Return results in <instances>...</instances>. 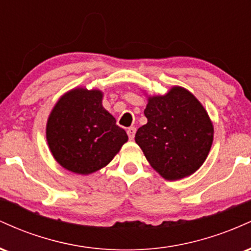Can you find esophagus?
<instances>
[{
  "instance_id": "obj_1",
  "label": "esophagus",
  "mask_w": 251,
  "mask_h": 251,
  "mask_svg": "<svg viewBox=\"0 0 251 251\" xmlns=\"http://www.w3.org/2000/svg\"><path fill=\"white\" fill-rule=\"evenodd\" d=\"M135 131H137V129H135V127H128L127 128V134H128V138L129 139H133L134 138V134H135Z\"/></svg>"
}]
</instances>
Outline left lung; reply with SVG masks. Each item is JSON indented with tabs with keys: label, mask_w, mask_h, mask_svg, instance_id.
I'll return each mask as SVG.
<instances>
[{
	"label": "left lung",
	"mask_w": 251,
	"mask_h": 251,
	"mask_svg": "<svg viewBox=\"0 0 251 251\" xmlns=\"http://www.w3.org/2000/svg\"><path fill=\"white\" fill-rule=\"evenodd\" d=\"M144 114L148 123L134 140L150 165L166 180L195 174L214 142V125L200 100L186 88L172 86L163 96H149Z\"/></svg>",
	"instance_id": "obj_1"
}]
</instances>
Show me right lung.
<instances>
[{"mask_svg":"<svg viewBox=\"0 0 251 251\" xmlns=\"http://www.w3.org/2000/svg\"><path fill=\"white\" fill-rule=\"evenodd\" d=\"M100 89L75 87L60 97L48 117L46 138L51 155L77 175L99 171L128 140L102 106Z\"/></svg>","mask_w":251,"mask_h":251,"instance_id":"right-lung-1","label":"right lung"}]
</instances>
